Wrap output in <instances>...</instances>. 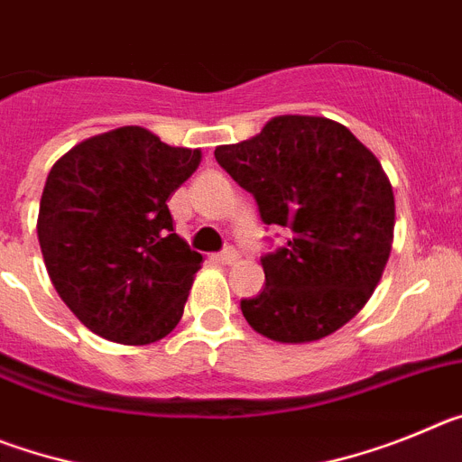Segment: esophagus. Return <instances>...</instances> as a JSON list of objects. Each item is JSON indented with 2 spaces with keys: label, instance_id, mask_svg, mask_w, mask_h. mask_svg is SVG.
<instances>
[{
  "label": "esophagus",
  "instance_id": "obj_1",
  "mask_svg": "<svg viewBox=\"0 0 462 462\" xmlns=\"http://www.w3.org/2000/svg\"><path fill=\"white\" fill-rule=\"evenodd\" d=\"M215 259L219 261V263H224V266H234V263H238V252L234 250V247H228V250H224L222 254H217Z\"/></svg>",
  "mask_w": 462,
  "mask_h": 462
}]
</instances>
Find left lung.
I'll return each mask as SVG.
<instances>
[{
	"label": "left lung",
	"mask_w": 462,
	"mask_h": 462,
	"mask_svg": "<svg viewBox=\"0 0 462 462\" xmlns=\"http://www.w3.org/2000/svg\"><path fill=\"white\" fill-rule=\"evenodd\" d=\"M259 203L261 219L289 228L284 247L261 256L266 287L240 300L247 324L282 345L336 333L368 303L393 245L389 175L345 125L277 116L256 136L215 150Z\"/></svg>",
	"instance_id": "1"
}]
</instances>
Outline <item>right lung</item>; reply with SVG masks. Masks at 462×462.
<instances>
[{
    "mask_svg": "<svg viewBox=\"0 0 462 462\" xmlns=\"http://www.w3.org/2000/svg\"><path fill=\"white\" fill-rule=\"evenodd\" d=\"M201 164L143 126H120L57 159L39 234L52 287L92 333L120 345L166 337L185 312L203 256L173 234L166 206Z\"/></svg>",
    "mask_w": 462,
    "mask_h": 462,
    "instance_id": "right-lung-1",
    "label": "right lung"
}]
</instances>
